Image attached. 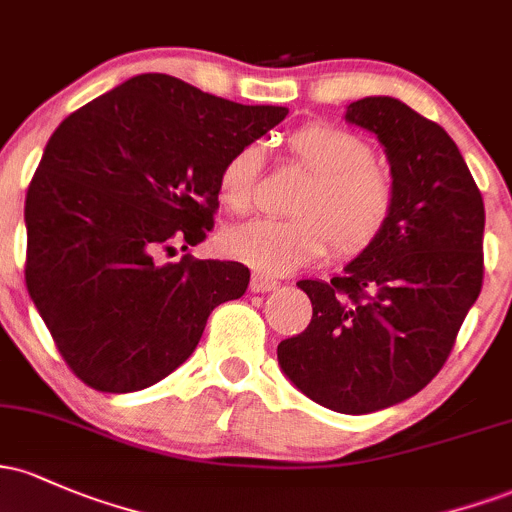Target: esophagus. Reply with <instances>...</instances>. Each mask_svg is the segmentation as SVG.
I'll list each match as a JSON object with an SVG mask.
<instances>
[{"label":"esophagus","instance_id":"esophagus-1","mask_svg":"<svg viewBox=\"0 0 512 512\" xmlns=\"http://www.w3.org/2000/svg\"><path fill=\"white\" fill-rule=\"evenodd\" d=\"M277 286H279L277 279L267 277V274H262V272H255L250 279V289L255 291V294H267V291H274Z\"/></svg>","mask_w":512,"mask_h":512}]
</instances>
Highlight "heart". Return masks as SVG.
Returning a JSON list of instances; mask_svg holds the SVG:
<instances>
[{"instance_id":"b5f03b06","label":"heart","mask_w":512,"mask_h":512,"mask_svg":"<svg viewBox=\"0 0 512 512\" xmlns=\"http://www.w3.org/2000/svg\"><path fill=\"white\" fill-rule=\"evenodd\" d=\"M289 157L311 172L294 204L296 218H255L223 230L230 257L262 274H289L330 252L359 255L381 238L396 206L391 172L374 160V148L338 123L313 121L284 138ZM265 153L240 145L216 177L218 201L230 213H247L255 201Z\"/></svg>"}]
</instances>
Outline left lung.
I'll return each instance as SVG.
<instances>
[{
  "mask_svg": "<svg viewBox=\"0 0 512 512\" xmlns=\"http://www.w3.org/2000/svg\"><path fill=\"white\" fill-rule=\"evenodd\" d=\"M391 162L396 206L381 238L330 282L301 279L303 333L279 342L311 401L362 415L411 398L445 367L484 284V199L442 126L391 97L347 106Z\"/></svg>",
  "mask_w": 512,
  "mask_h": 512,
  "instance_id": "1",
  "label": "left lung"
}]
</instances>
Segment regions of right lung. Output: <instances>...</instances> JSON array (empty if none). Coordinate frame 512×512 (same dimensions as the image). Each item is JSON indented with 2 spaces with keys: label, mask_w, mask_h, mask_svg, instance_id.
<instances>
[{
  "label": "right lung",
  "mask_w": 512,
  "mask_h": 512,
  "mask_svg": "<svg viewBox=\"0 0 512 512\" xmlns=\"http://www.w3.org/2000/svg\"><path fill=\"white\" fill-rule=\"evenodd\" d=\"M170 75H138L55 128L26 194V289L70 372L128 393L174 372L250 269L196 260L218 211L216 177L284 121Z\"/></svg>",
  "instance_id": "right-lung-1"
}]
</instances>
